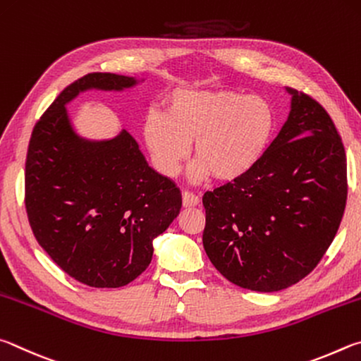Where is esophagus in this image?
Instances as JSON below:
<instances>
[{"instance_id":"obj_1","label":"esophagus","mask_w":361,"mask_h":361,"mask_svg":"<svg viewBox=\"0 0 361 361\" xmlns=\"http://www.w3.org/2000/svg\"><path fill=\"white\" fill-rule=\"evenodd\" d=\"M182 204H184L185 207L198 206L200 204V198L195 193L188 192V190H184V192H182Z\"/></svg>"}]
</instances>
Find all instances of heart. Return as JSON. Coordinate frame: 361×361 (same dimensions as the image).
<instances>
[{
  "mask_svg": "<svg viewBox=\"0 0 361 361\" xmlns=\"http://www.w3.org/2000/svg\"><path fill=\"white\" fill-rule=\"evenodd\" d=\"M274 111L267 99L238 92L182 90L169 99L168 112L152 111L142 137L155 169L174 177L195 157L192 177L211 174L235 180L257 166L273 139Z\"/></svg>",
  "mask_w": 361,
  "mask_h": 361,
  "instance_id": "heart-1",
  "label": "heart"
}]
</instances>
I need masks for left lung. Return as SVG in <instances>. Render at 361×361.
<instances>
[{
  "mask_svg": "<svg viewBox=\"0 0 361 361\" xmlns=\"http://www.w3.org/2000/svg\"><path fill=\"white\" fill-rule=\"evenodd\" d=\"M257 166L206 192L203 245L220 274L243 288L279 292L311 273L336 236L347 201L343 139L305 92Z\"/></svg>",
  "mask_w": 361,
  "mask_h": 361,
  "instance_id": "1",
  "label": "left lung"
}]
</instances>
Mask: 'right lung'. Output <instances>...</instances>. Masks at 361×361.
<instances>
[{"instance_id": "add662e5", "label": "right lung", "mask_w": 361, "mask_h": 361, "mask_svg": "<svg viewBox=\"0 0 361 361\" xmlns=\"http://www.w3.org/2000/svg\"><path fill=\"white\" fill-rule=\"evenodd\" d=\"M135 79L90 73L74 80L37 120L25 161V207L36 241L73 279L97 288L135 281L152 241L179 216L182 195L155 173L130 133L112 141L75 136L65 104L87 88L122 90Z\"/></svg>"}]
</instances>
